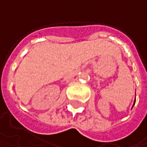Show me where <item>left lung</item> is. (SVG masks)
Wrapping results in <instances>:
<instances>
[{
    "mask_svg": "<svg viewBox=\"0 0 147 147\" xmlns=\"http://www.w3.org/2000/svg\"><path fill=\"white\" fill-rule=\"evenodd\" d=\"M134 103H135V100H134ZM134 105H133V106H134Z\"/></svg>",
    "mask_w": 147,
    "mask_h": 147,
    "instance_id": "8db88e82",
    "label": "left lung"
}]
</instances>
